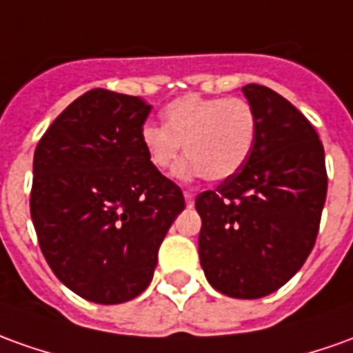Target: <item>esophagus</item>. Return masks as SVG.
I'll use <instances>...</instances> for the list:
<instances>
[{
  "label": "esophagus",
  "mask_w": 353,
  "mask_h": 353,
  "mask_svg": "<svg viewBox=\"0 0 353 353\" xmlns=\"http://www.w3.org/2000/svg\"><path fill=\"white\" fill-rule=\"evenodd\" d=\"M184 200H186V205H188V208H192V205H194V194H192V192H184Z\"/></svg>",
  "instance_id": "1"
}]
</instances>
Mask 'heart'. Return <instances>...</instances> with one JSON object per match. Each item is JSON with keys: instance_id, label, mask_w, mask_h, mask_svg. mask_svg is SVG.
Returning <instances> with one entry per match:
<instances>
[{"instance_id": "1", "label": "heart", "mask_w": 353, "mask_h": 353, "mask_svg": "<svg viewBox=\"0 0 353 353\" xmlns=\"http://www.w3.org/2000/svg\"><path fill=\"white\" fill-rule=\"evenodd\" d=\"M257 115L244 98L182 96L163 109V126L145 123L140 142L155 169L167 171L176 163L182 144L188 159L179 174H201L209 182L230 179L254 150Z\"/></svg>"}]
</instances>
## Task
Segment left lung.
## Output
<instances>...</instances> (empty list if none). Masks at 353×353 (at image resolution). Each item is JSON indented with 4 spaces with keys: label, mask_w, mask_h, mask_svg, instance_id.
I'll return each mask as SVG.
<instances>
[{
    "label": "left lung",
    "mask_w": 353,
    "mask_h": 353,
    "mask_svg": "<svg viewBox=\"0 0 353 353\" xmlns=\"http://www.w3.org/2000/svg\"><path fill=\"white\" fill-rule=\"evenodd\" d=\"M257 115L242 169L201 192L200 263L225 296L255 300L279 290L315 246L327 198L325 150L296 107L267 86L242 88Z\"/></svg>",
    "instance_id": "1"
}]
</instances>
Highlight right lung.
Returning <instances> with one entry per match:
<instances>
[{"mask_svg": "<svg viewBox=\"0 0 353 353\" xmlns=\"http://www.w3.org/2000/svg\"><path fill=\"white\" fill-rule=\"evenodd\" d=\"M142 98L96 88L74 99L34 152L30 215L51 271L88 302L123 303L150 286L182 190L145 155Z\"/></svg>", "mask_w": 353, "mask_h": 353, "instance_id": "obj_1", "label": "right lung"}]
</instances>
